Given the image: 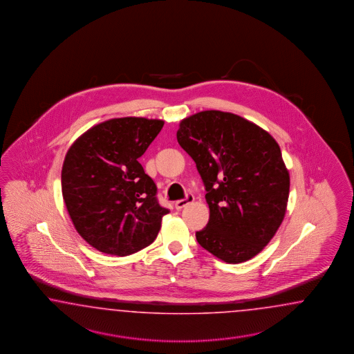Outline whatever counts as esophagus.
Returning a JSON list of instances; mask_svg holds the SVG:
<instances>
[{
  "mask_svg": "<svg viewBox=\"0 0 354 354\" xmlns=\"http://www.w3.org/2000/svg\"><path fill=\"white\" fill-rule=\"evenodd\" d=\"M193 201H194V197H193L192 194H188L187 198L176 201V203H175V207H176L178 210H182L183 207H185L187 205L192 204Z\"/></svg>",
  "mask_w": 354,
  "mask_h": 354,
  "instance_id": "34e87169",
  "label": "esophagus"
}]
</instances>
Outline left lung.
<instances>
[{"label":"left lung","mask_w":354,"mask_h":354,"mask_svg":"<svg viewBox=\"0 0 354 354\" xmlns=\"http://www.w3.org/2000/svg\"><path fill=\"white\" fill-rule=\"evenodd\" d=\"M178 142L204 180L209 222L196 239L227 263H241L268 245L287 212L290 171L277 140L256 123L205 110L179 123Z\"/></svg>","instance_id":"8db88e82"}]
</instances>
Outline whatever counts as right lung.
Listing matches in <instances>:
<instances>
[{"mask_svg": "<svg viewBox=\"0 0 354 354\" xmlns=\"http://www.w3.org/2000/svg\"><path fill=\"white\" fill-rule=\"evenodd\" d=\"M161 119L124 117L86 129L67 150L62 196L77 234L91 247L129 256L150 245L169 210L139 158L160 133Z\"/></svg>", "mask_w": 354, "mask_h": 354, "instance_id": "add662e5", "label": "right lung"}]
</instances>
